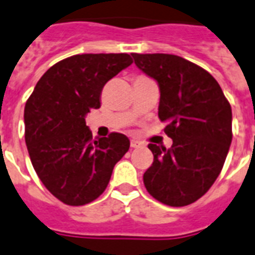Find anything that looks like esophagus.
<instances>
[{
  "label": "esophagus",
  "instance_id": "34e87169",
  "mask_svg": "<svg viewBox=\"0 0 255 255\" xmlns=\"http://www.w3.org/2000/svg\"><path fill=\"white\" fill-rule=\"evenodd\" d=\"M141 144L137 140H131V148H139Z\"/></svg>",
  "mask_w": 255,
  "mask_h": 255
}]
</instances>
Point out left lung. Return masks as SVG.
Here are the masks:
<instances>
[{"mask_svg":"<svg viewBox=\"0 0 255 255\" xmlns=\"http://www.w3.org/2000/svg\"><path fill=\"white\" fill-rule=\"evenodd\" d=\"M160 88L159 118L173 144H149L153 163L143 176L148 193L169 206H185L209 190L232 144V107L206 70L172 54H132Z\"/></svg>","mask_w":255,"mask_h":255,"instance_id":"1","label":"left lung"}]
</instances>
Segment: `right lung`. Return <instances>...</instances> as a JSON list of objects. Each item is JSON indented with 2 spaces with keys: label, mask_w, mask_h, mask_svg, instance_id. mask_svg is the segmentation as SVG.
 I'll use <instances>...</instances> for the list:
<instances>
[{
  "label": "right lung",
  "mask_w": 255,
  "mask_h": 255,
  "mask_svg": "<svg viewBox=\"0 0 255 255\" xmlns=\"http://www.w3.org/2000/svg\"><path fill=\"white\" fill-rule=\"evenodd\" d=\"M128 54H78L38 81L25 106V140L38 177L67 205L94 201L107 188L129 140L112 132L92 140L86 115L100 107L104 85L132 63Z\"/></svg>",
  "instance_id": "add662e5"
}]
</instances>
